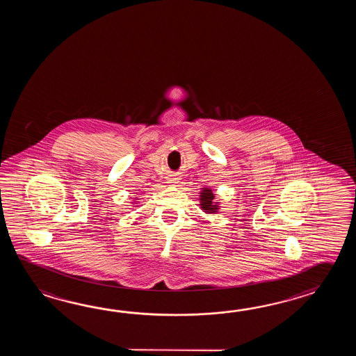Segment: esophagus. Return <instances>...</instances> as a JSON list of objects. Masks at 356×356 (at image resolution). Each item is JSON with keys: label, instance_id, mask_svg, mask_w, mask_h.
Masks as SVG:
<instances>
[{"label": "esophagus", "instance_id": "obj_1", "mask_svg": "<svg viewBox=\"0 0 356 356\" xmlns=\"http://www.w3.org/2000/svg\"><path fill=\"white\" fill-rule=\"evenodd\" d=\"M178 179L179 178H177V177H172V178H169V183L170 184H175V183H178Z\"/></svg>", "mask_w": 356, "mask_h": 356}]
</instances>
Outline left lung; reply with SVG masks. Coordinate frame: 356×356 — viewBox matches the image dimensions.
I'll return each instance as SVG.
<instances>
[{
	"instance_id": "left-lung-1",
	"label": "left lung",
	"mask_w": 356,
	"mask_h": 356,
	"mask_svg": "<svg viewBox=\"0 0 356 356\" xmlns=\"http://www.w3.org/2000/svg\"><path fill=\"white\" fill-rule=\"evenodd\" d=\"M201 209L204 210V212L207 213H213V212H218V204H213V193L210 188H204L201 192Z\"/></svg>"
}]
</instances>
